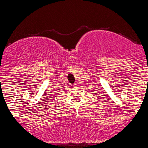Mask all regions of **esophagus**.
<instances>
[{"mask_svg": "<svg viewBox=\"0 0 148 148\" xmlns=\"http://www.w3.org/2000/svg\"><path fill=\"white\" fill-rule=\"evenodd\" d=\"M74 87H76V84H74Z\"/></svg>", "mask_w": 148, "mask_h": 148, "instance_id": "34e87169", "label": "esophagus"}]
</instances>
